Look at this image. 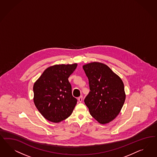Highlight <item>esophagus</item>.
Returning a JSON list of instances; mask_svg holds the SVG:
<instances>
[{
	"label": "esophagus",
	"mask_w": 157,
	"mask_h": 157,
	"mask_svg": "<svg viewBox=\"0 0 157 157\" xmlns=\"http://www.w3.org/2000/svg\"><path fill=\"white\" fill-rule=\"evenodd\" d=\"M78 101L81 103V101H82V96H80L79 98H78Z\"/></svg>",
	"instance_id": "34e87169"
}]
</instances>
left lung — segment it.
Returning <instances> with one entry per match:
<instances>
[{
    "label": "left lung",
    "mask_w": 157,
    "mask_h": 157,
    "mask_svg": "<svg viewBox=\"0 0 157 157\" xmlns=\"http://www.w3.org/2000/svg\"><path fill=\"white\" fill-rule=\"evenodd\" d=\"M89 81L90 92L84 99L91 116L101 124L113 121L125 100L121 78L106 65L91 62L82 66Z\"/></svg>",
    "instance_id": "8db88e82"
}]
</instances>
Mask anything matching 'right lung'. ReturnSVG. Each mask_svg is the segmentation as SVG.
Returning a JSON list of instances; mask_svg holds the SVG:
<instances>
[{"mask_svg": "<svg viewBox=\"0 0 157 157\" xmlns=\"http://www.w3.org/2000/svg\"><path fill=\"white\" fill-rule=\"evenodd\" d=\"M77 64L56 65L47 68L33 85V101L47 120L59 122L71 116L77 100L68 80Z\"/></svg>", "mask_w": 157, "mask_h": 157, "instance_id": "right-lung-1", "label": "right lung"}]
</instances>
